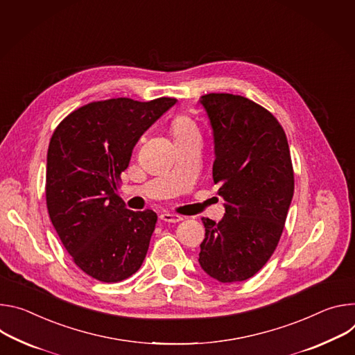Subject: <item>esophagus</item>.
<instances>
[{"instance_id":"1","label":"esophagus","mask_w":355,"mask_h":355,"mask_svg":"<svg viewBox=\"0 0 355 355\" xmlns=\"http://www.w3.org/2000/svg\"><path fill=\"white\" fill-rule=\"evenodd\" d=\"M159 218H161L162 221H166V223H179V221H182V220H183V217H182V216L175 214V213H169V211H164V213H161Z\"/></svg>"}]
</instances>
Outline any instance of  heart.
<instances>
[{
	"mask_svg": "<svg viewBox=\"0 0 355 355\" xmlns=\"http://www.w3.org/2000/svg\"><path fill=\"white\" fill-rule=\"evenodd\" d=\"M190 131H196L194 125L191 124V121L184 115H178L175 120H173V123H172L173 137L182 135V134H186V132H190Z\"/></svg>",
	"mask_w": 355,
	"mask_h": 355,
	"instance_id": "b5f03b06",
	"label": "heart"
}]
</instances>
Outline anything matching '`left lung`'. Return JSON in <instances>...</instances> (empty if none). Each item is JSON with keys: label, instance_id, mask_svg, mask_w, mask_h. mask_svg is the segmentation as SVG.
<instances>
[{"label": "left lung", "instance_id": "8db88e82", "mask_svg": "<svg viewBox=\"0 0 355 355\" xmlns=\"http://www.w3.org/2000/svg\"><path fill=\"white\" fill-rule=\"evenodd\" d=\"M213 131V180L225 214L202 218L199 263L221 284L247 281L268 262L284 231L295 179L284 128L257 103L227 93L200 97Z\"/></svg>", "mask_w": 355, "mask_h": 355}]
</instances>
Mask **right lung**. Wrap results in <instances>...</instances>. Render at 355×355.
<instances>
[{
  "label": "right lung",
  "instance_id": "obj_1",
  "mask_svg": "<svg viewBox=\"0 0 355 355\" xmlns=\"http://www.w3.org/2000/svg\"><path fill=\"white\" fill-rule=\"evenodd\" d=\"M175 104L169 97L90 103L69 114L51 138L49 217L74 263L97 281H124L145 259L156 213L128 210L116 180L141 135Z\"/></svg>",
  "mask_w": 355,
  "mask_h": 355
}]
</instances>
